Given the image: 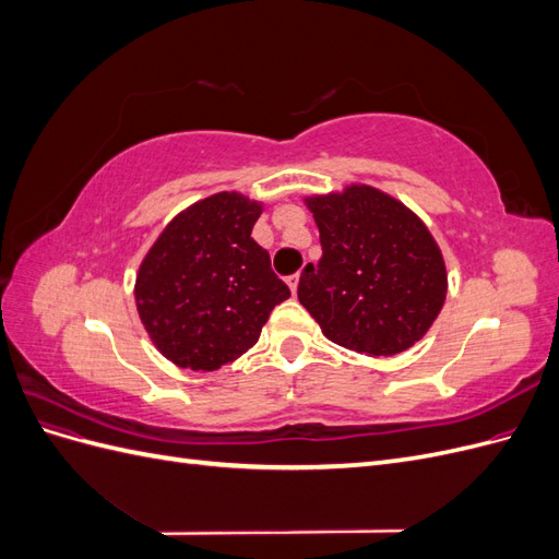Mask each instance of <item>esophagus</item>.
Instances as JSON below:
<instances>
[{
	"label": "esophagus",
	"mask_w": 559,
	"mask_h": 559,
	"mask_svg": "<svg viewBox=\"0 0 559 559\" xmlns=\"http://www.w3.org/2000/svg\"><path fill=\"white\" fill-rule=\"evenodd\" d=\"M298 282H300V273H296V275H292L289 280H286V284H289V289H292L294 296H296V292H298Z\"/></svg>",
	"instance_id": "1"
}]
</instances>
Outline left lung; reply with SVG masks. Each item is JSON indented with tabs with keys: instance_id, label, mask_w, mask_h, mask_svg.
I'll return each instance as SVG.
<instances>
[{
	"instance_id": "8db88e82",
	"label": "left lung",
	"mask_w": 559,
	"mask_h": 559,
	"mask_svg": "<svg viewBox=\"0 0 559 559\" xmlns=\"http://www.w3.org/2000/svg\"><path fill=\"white\" fill-rule=\"evenodd\" d=\"M321 259L300 273L298 300L331 343L394 357L419 343L448 296V270L427 224L376 186L302 198Z\"/></svg>"
}]
</instances>
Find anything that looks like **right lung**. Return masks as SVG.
<instances>
[{"mask_svg": "<svg viewBox=\"0 0 559 559\" xmlns=\"http://www.w3.org/2000/svg\"><path fill=\"white\" fill-rule=\"evenodd\" d=\"M261 212L245 193H214L181 210L146 251L134 306L167 361L202 373L235 361L292 296L251 238Z\"/></svg>", "mask_w": 559, "mask_h": 559, "instance_id": "obj_1", "label": "right lung"}]
</instances>
